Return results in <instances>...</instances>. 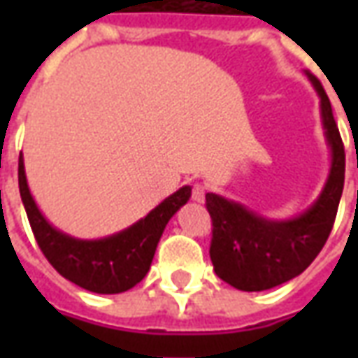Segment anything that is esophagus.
I'll list each match as a JSON object with an SVG mask.
<instances>
[{
    "label": "esophagus",
    "mask_w": 358,
    "mask_h": 358,
    "mask_svg": "<svg viewBox=\"0 0 358 358\" xmlns=\"http://www.w3.org/2000/svg\"><path fill=\"white\" fill-rule=\"evenodd\" d=\"M205 194H207V187L203 184H195L194 189H192V199L197 203H203L205 201Z\"/></svg>",
    "instance_id": "34e87169"
}]
</instances>
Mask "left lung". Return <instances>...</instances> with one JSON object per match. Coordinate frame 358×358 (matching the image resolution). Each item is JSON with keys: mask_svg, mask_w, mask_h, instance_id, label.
<instances>
[{"mask_svg": "<svg viewBox=\"0 0 358 358\" xmlns=\"http://www.w3.org/2000/svg\"><path fill=\"white\" fill-rule=\"evenodd\" d=\"M320 95V113L331 166L322 194L299 217L270 220L241 203L217 194L205 195L213 220L210 261L226 284L241 292H263L299 276L320 253L331 232L345 182V149L322 84L307 73Z\"/></svg>", "mask_w": 358, "mask_h": 358, "instance_id": "8db88e82", "label": "left lung"}]
</instances>
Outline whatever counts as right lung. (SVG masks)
Wrapping results in <instances>:
<instances>
[{"label":"right lung","mask_w":358,"mask_h":358,"mask_svg":"<svg viewBox=\"0 0 358 358\" xmlns=\"http://www.w3.org/2000/svg\"><path fill=\"white\" fill-rule=\"evenodd\" d=\"M19 189L30 228L45 259L61 276L94 293H122L140 284L151 266L164 226L192 197V187H180L148 217L122 232L101 240H78L53 228L40 213L28 189L22 157H19Z\"/></svg>","instance_id":"right-lung-1"}]
</instances>
